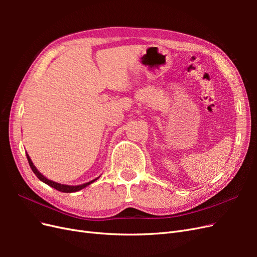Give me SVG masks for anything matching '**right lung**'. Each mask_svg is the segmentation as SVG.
Listing matches in <instances>:
<instances>
[{
	"mask_svg": "<svg viewBox=\"0 0 257 257\" xmlns=\"http://www.w3.org/2000/svg\"><path fill=\"white\" fill-rule=\"evenodd\" d=\"M26 154H27V158H28V162H29V164H30V167L32 168L33 173L36 175V177H37L38 179H40L41 181H43L44 183L48 184L49 186H51V188L56 189V190H58V191H60V192H63V193H73V192H78V191H80V190L84 189L85 186H88V185H90L91 183H93L94 181H96L97 179L99 178V177H97V178L93 179V180H91V181H89V182H85V183H83V184H79V185H68V184H61V183H58V182H54V181H52V180H49V179H47V178H46L44 175H42L40 172H38V169L34 166L32 160H31V158L29 157V154H28V153H26Z\"/></svg>",
	"mask_w": 257,
	"mask_h": 257,
	"instance_id": "obj_1",
	"label": "right lung"
}]
</instances>
